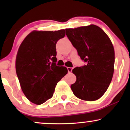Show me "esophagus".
<instances>
[{
  "instance_id": "obj_1",
  "label": "esophagus",
  "mask_w": 130,
  "mask_h": 130,
  "mask_svg": "<svg viewBox=\"0 0 130 130\" xmlns=\"http://www.w3.org/2000/svg\"><path fill=\"white\" fill-rule=\"evenodd\" d=\"M67 70H68V73H71V71H72L73 68H71V67H68V68H67Z\"/></svg>"
}]
</instances>
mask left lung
Listing matches in <instances>:
<instances>
[{
    "label": "left lung",
    "mask_w": 130,
    "mask_h": 130,
    "mask_svg": "<svg viewBox=\"0 0 130 130\" xmlns=\"http://www.w3.org/2000/svg\"><path fill=\"white\" fill-rule=\"evenodd\" d=\"M66 35L86 65L72 70L76 80L71 85L74 95L80 100L100 98L109 86L114 70V46L100 27L91 24L66 29Z\"/></svg>",
    "instance_id": "8db88e82"
}]
</instances>
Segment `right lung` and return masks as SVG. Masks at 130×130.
<instances>
[{"label":"right lung","instance_id":"1","mask_svg":"<svg viewBox=\"0 0 130 130\" xmlns=\"http://www.w3.org/2000/svg\"><path fill=\"white\" fill-rule=\"evenodd\" d=\"M65 30H34L22 41L16 58V71L24 94L30 101L41 104L53 97L57 84L68 73L57 66L56 43Z\"/></svg>","mask_w":130,"mask_h":130}]
</instances>
